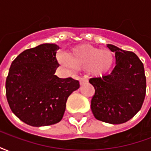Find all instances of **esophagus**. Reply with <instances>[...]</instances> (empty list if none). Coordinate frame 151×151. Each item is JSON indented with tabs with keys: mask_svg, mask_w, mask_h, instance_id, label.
<instances>
[{
	"mask_svg": "<svg viewBox=\"0 0 151 151\" xmlns=\"http://www.w3.org/2000/svg\"><path fill=\"white\" fill-rule=\"evenodd\" d=\"M79 82H80V85H84V84H86V83H87L88 82V80L86 78H81L80 79V81H79Z\"/></svg>",
	"mask_w": 151,
	"mask_h": 151,
	"instance_id": "1",
	"label": "esophagus"
}]
</instances>
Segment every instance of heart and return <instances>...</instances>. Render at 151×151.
<instances>
[{
    "label": "heart",
    "instance_id": "heart-1",
    "mask_svg": "<svg viewBox=\"0 0 151 151\" xmlns=\"http://www.w3.org/2000/svg\"><path fill=\"white\" fill-rule=\"evenodd\" d=\"M58 60L67 68L87 69L91 75L100 77L111 70L114 57L109 50H100L94 47L82 45L73 48L68 56L60 55Z\"/></svg>",
    "mask_w": 151,
    "mask_h": 151
}]
</instances>
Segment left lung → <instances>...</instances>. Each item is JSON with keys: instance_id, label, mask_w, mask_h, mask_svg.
Here are the masks:
<instances>
[{"instance_id": "obj_1", "label": "left lung", "mask_w": 151, "mask_h": 151, "mask_svg": "<svg viewBox=\"0 0 151 151\" xmlns=\"http://www.w3.org/2000/svg\"><path fill=\"white\" fill-rule=\"evenodd\" d=\"M115 52L116 66L110 74L89 80L95 87L91 111L99 120L119 124L136 115L146 96V80L142 62L133 52L107 44Z\"/></svg>"}]
</instances>
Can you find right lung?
I'll use <instances>...</instances> for the list:
<instances>
[{
    "instance_id": "obj_1",
    "label": "right lung",
    "mask_w": 151,
    "mask_h": 151,
    "mask_svg": "<svg viewBox=\"0 0 151 151\" xmlns=\"http://www.w3.org/2000/svg\"><path fill=\"white\" fill-rule=\"evenodd\" d=\"M59 47L43 43L20 53L12 62L5 82L11 111L22 121L35 127L60 122L66 101L79 88V82L55 75Z\"/></svg>"
}]
</instances>
